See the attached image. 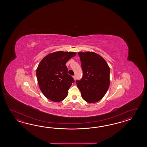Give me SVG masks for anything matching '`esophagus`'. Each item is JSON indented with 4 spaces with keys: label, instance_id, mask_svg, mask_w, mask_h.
Returning a JSON list of instances; mask_svg holds the SVG:
<instances>
[{
    "label": "esophagus",
    "instance_id": "34e87169",
    "mask_svg": "<svg viewBox=\"0 0 147 147\" xmlns=\"http://www.w3.org/2000/svg\"><path fill=\"white\" fill-rule=\"evenodd\" d=\"M73 78L74 79V80H76V76H73Z\"/></svg>",
    "mask_w": 147,
    "mask_h": 147
}]
</instances>
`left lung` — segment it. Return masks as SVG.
I'll use <instances>...</instances> for the list:
<instances>
[{
    "label": "left lung",
    "mask_w": 147,
    "mask_h": 147,
    "mask_svg": "<svg viewBox=\"0 0 147 147\" xmlns=\"http://www.w3.org/2000/svg\"><path fill=\"white\" fill-rule=\"evenodd\" d=\"M83 76L76 83L82 98L88 103L101 100L110 85V68L106 60L92 51L79 52Z\"/></svg>",
    "instance_id": "left-lung-1"
}]
</instances>
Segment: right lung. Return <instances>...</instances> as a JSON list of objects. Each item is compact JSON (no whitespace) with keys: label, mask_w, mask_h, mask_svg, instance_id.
<instances>
[{"label":"right lung","mask_w":147,"mask_h":147,"mask_svg":"<svg viewBox=\"0 0 147 147\" xmlns=\"http://www.w3.org/2000/svg\"><path fill=\"white\" fill-rule=\"evenodd\" d=\"M75 52L56 51L41 60L36 70L39 87L44 96L54 102L65 99L74 79L68 74L66 63Z\"/></svg>","instance_id":"add662e5"}]
</instances>
